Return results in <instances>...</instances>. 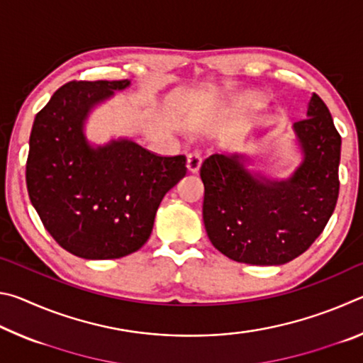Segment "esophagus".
<instances>
[{"mask_svg":"<svg viewBox=\"0 0 363 363\" xmlns=\"http://www.w3.org/2000/svg\"><path fill=\"white\" fill-rule=\"evenodd\" d=\"M201 167V155L199 152H192L189 153L187 157V169L190 173H199V169Z\"/></svg>","mask_w":363,"mask_h":363,"instance_id":"obj_1","label":"esophagus"}]
</instances>
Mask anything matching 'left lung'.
<instances>
[{"instance_id":"1","label":"left lung","mask_w":363,"mask_h":363,"mask_svg":"<svg viewBox=\"0 0 363 363\" xmlns=\"http://www.w3.org/2000/svg\"><path fill=\"white\" fill-rule=\"evenodd\" d=\"M293 130L304 158L285 181L253 174L238 153H213L201 164L205 229L213 247L233 261H291L315 242L335 211L341 136L317 94Z\"/></svg>"}]
</instances>
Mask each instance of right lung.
<instances>
[{
	"label": "right lung",
	"instance_id": "obj_1",
	"mask_svg": "<svg viewBox=\"0 0 363 363\" xmlns=\"http://www.w3.org/2000/svg\"><path fill=\"white\" fill-rule=\"evenodd\" d=\"M130 86L70 82L35 116L26 181L30 201L60 247L84 259H116L149 240L163 196L187 173L186 157H160L130 139L93 147L84 121Z\"/></svg>",
	"mask_w": 363,
	"mask_h": 363
}]
</instances>
